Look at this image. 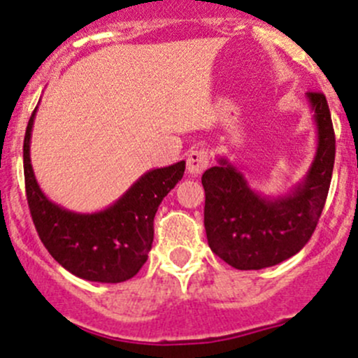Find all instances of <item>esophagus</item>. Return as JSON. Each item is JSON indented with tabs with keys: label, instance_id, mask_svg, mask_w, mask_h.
Wrapping results in <instances>:
<instances>
[{
	"label": "esophagus",
	"instance_id": "1",
	"mask_svg": "<svg viewBox=\"0 0 358 358\" xmlns=\"http://www.w3.org/2000/svg\"><path fill=\"white\" fill-rule=\"evenodd\" d=\"M207 166H209V155H207V151H203V149H195V151H192L190 155H188L187 170L190 175L197 176L200 173H203Z\"/></svg>",
	"mask_w": 358,
	"mask_h": 358
}]
</instances>
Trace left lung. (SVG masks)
<instances>
[{
    "mask_svg": "<svg viewBox=\"0 0 358 358\" xmlns=\"http://www.w3.org/2000/svg\"><path fill=\"white\" fill-rule=\"evenodd\" d=\"M316 124V155L304 180L278 197L255 192L245 175L217 158L202 175L203 226L210 250L238 270H260L304 248L323 212L333 164L335 131L323 93H306Z\"/></svg>",
    "mask_w": 358,
    "mask_h": 358,
    "instance_id": "8db88e82",
    "label": "left lung"
}]
</instances>
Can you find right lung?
Returning a JSON list of instances; mask_svg holds the SVG:
<instances>
[{
  "label": "right lung",
  "mask_w": 358,
  "mask_h": 358,
  "mask_svg": "<svg viewBox=\"0 0 358 358\" xmlns=\"http://www.w3.org/2000/svg\"><path fill=\"white\" fill-rule=\"evenodd\" d=\"M35 107L23 139V173L35 229L59 265L90 282L119 284L139 272L155 238V215L161 200L182 180L185 161L144 173L107 209L81 214L45 197L30 161Z\"/></svg>",
  "instance_id": "1"
}]
</instances>
